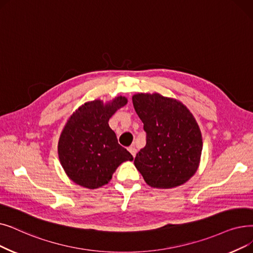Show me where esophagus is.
<instances>
[{
    "mask_svg": "<svg viewBox=\"0 0 253 253\" xmlns=\"http://www.w3.org/2000/svg\"><path fill=\"white\" fill-rule=\"evenodd\" d=\"M128 151L131 153V155H132L133 157H135V155H136V149H135L134 146L129 147V148H128Z\"/></svg>",
    "mask_w": 253,
    "mask_h": 253,
    "instance_id": "1",
    "label": "esophagus"
}]
</instances>
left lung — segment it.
<instances>
[{
	"instance_id": "8db88e82",
	"label": "left lung",
	"mask_w": 253,
	"mask_h": 253,
	"mask_svg": "<svg viewBox=\"0 0 253 253\" xmlns=\"http://www.w3.org/2000/svg\"><path fill=\"white\" fill-rule=\"evenodd\" d=\"M132 102L147 134L146 147L134 159L142 178L161 189L187 182L199 168L203 150L201 130L189 109L158 93L135 94Z\"/></svg>"
}]
</instances>
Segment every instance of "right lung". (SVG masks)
<instances>
[{"label": "right lung", "instance_id": "add662e5", "mask_svg": "<svg viewBox=\"0 0 253 253\" xmlns=\"http://www.w3.org/2000/svg\"><path fill=\"white\" fill-rule=\"evenodd\" d=\"M127 98L116 97L103 103L86 102L72 114L66 123L58 146L62 167L70 180L89 189H96L112 180L113 173L124 161L133 160L119 145L116 133L108 125Z\"/></svg>", "mask_w": 253, "mask_h": 253}]
</instances>
